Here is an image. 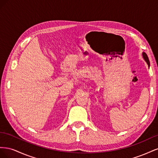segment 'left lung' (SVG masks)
I'll list each match as a JSON object with an SVG mask.
<instances>
[{"instance_id": "8db88e82", "label": "left lung", "mask_w": 158, "mask_h": 158, "mask_svg": "<svg viewBox=\"0 0 158 158\" xmlns=\"http://www.w3.org/2000/svg\"><path fill=\"white\" fill-rule=\"evenodd\" d=\"M142 55H143V57H144V60L146 61V63H148V66H150V60H149V59H148L147 55L145 53V52H143Z\"/></svg>"}]
</instances>
